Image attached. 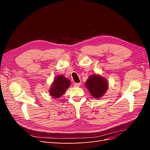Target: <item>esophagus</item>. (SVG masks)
<instances>
[{
    "instance_id": "obj_1",
    "label": "esophagus",
    "mask_w": 150,
    "mask_h": 150,
    "mask_svg": "<svg viewBox=\"0 0 150 150\" xmlns=\"http://www.w3.org/2000/svg\"><path fill=\"white\" fill-rule=\"evenodd\" d=\"M74 86H75V87H79V86H81V83H74Z\"/></svg>"
}]
</instances>
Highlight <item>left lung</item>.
<instances>
[{
    "mask_svg": "<svg viewBox=\"0 0 150 150\" xmlns=\"http://www.w3.org/2000/svg\"><path fill=\"white\" fill-rule=\"evenodd\" d=\"M86 87L95 98H99L105 93L108 89L106 80L99 75L91 76L86 82Z\"/></svg>",
    "mask_w": 150,
    "mask_h": 150,
    "instance_id": "1",
    "label": "left lung"
}]
</instances>
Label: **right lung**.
Segmentation results:
<instances>
[{
    "label": "right lung",
    "instance_id": "obj_1",
    "mask_svg": "<svg viewBox=\"0 0 150 150\" xmlns=\"http://www.w3.org/2000/svg\"><path fill=\"white\" fill-rule=\"evenodd\" d=\"M70 86V81L63 76H58L54 79L50 89V94L54 98L61 97Z\"/></svg>",
    "mask_w": 150,
    "mask_h": 150
}]
</instances>
